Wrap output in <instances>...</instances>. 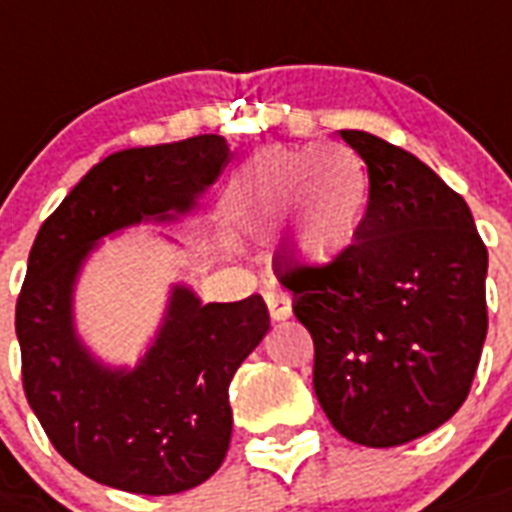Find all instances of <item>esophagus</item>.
<instances>
[{"mask_svg":"<svg viewBox=\"0 0 512 512\" xmlns=\"http://www.w3.org/2000/svg\"><path fill=\"white\" fill-rule=\"evenodd\" d=\"M265 305H268V313L273 321H286L292 315V299H289V294L278 292V289L265 292Z\"/></svg>","mask_w":512,"mask_h":512,"instance_id":"obj_1","label":"esophagus"}]
</instances>
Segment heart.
I'll list each match as a JSON object with an SVG mask.
<instances>
[{"mask_svg":"<svg viewBox=\"0 0 512 512\" xmlns=\"http://www.w3.org/2000/svg\"><path fill=\"white\" fill-rule=\"evenodd\" d=\"M323 160L313 170L302 226L297 228V252L307 260L336 255L352 242L368 197L363 162L347 147L323 149ZM310 155H284L257 168L236 197V218L247 226H270L284 213L286 197Z\"/></svg>","mask_w":512,"mask_h":512,"instance_id":"heart-1","label":"heart"}]
</instances>
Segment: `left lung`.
Returning a JSON list of instances; mask_svg holds the SVG:
<instances>
[{
	"label": "left lung",
	"instance_id": "1",
	"mask_svg": "<svg viewBox=\"0 0 512 512\" xmlns=\"http://www.w3.org/2000/svg\"><path fill=\"white\" fill-rule=\"evenodd\" d=\"M368 165V210L323 265L276 278L315 344L313 386L350 442L397 447L447 423L471 392L486 339L489 255L458 191L405 149L339 131Z\"/></svg>",
	"mask_w": 512,
	"mask_h": 512
}]
</instances>
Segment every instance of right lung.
<instances>
[{
    "label": "right lung",
    "mask_w": 512,
    "mask_h": 512,
    "mask_svg": "<svg viewBox=\"0 0 512 512\" xmlns=\"http://www.w3.org/2000/svg\"><path fill=\"white\" fill-rule=\"evenodd\" d=\"M226 160L218 134L115 152L44 220L28 255L15 307L28 405L54 450L112 489L178 494L218 471L234 426L228 384L270 318L260 294L202 305L173 284L144 357L112 368L78 336V276L105 236L189 215Z\"/></svg>",
    "instance_id": "1"
}]
</instances>
